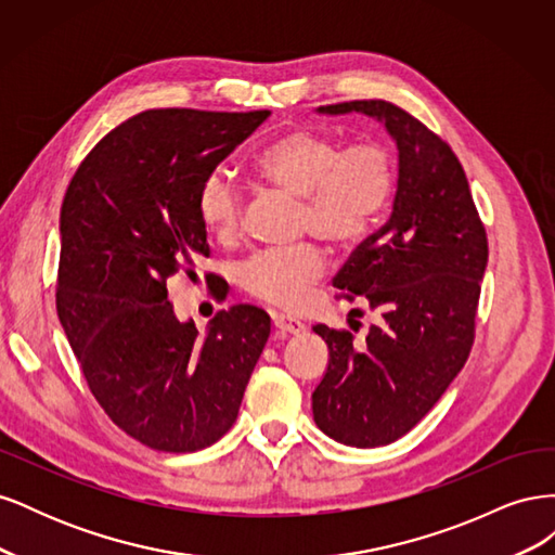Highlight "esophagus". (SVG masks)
I'll return each instance as SVG.
<instances>
[{
  "label": "esophagus",
  "mask_w": 555,
  "mask_h": 555,
  "mask_svg": "<svg viewBox=\"0 0 555 555\" xmlns=\"http://www.w3.org/2000/svg\"><path fill=\"white\" fill-rule=\"evenodd\" d=\"M273 326L280 331V333H284V335H296V333H300L304 331L306 326L298 322V319H292V317H287V314H273Z\"/></svg>",
  "instance_id": "34e87169"
}]
</instances>
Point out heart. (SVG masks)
Listing matches in <instances>:
<instances>
[{
    "label": "heart",
    "instance_id": "obj_1",
    "mask_svg": "<svg viewBox=\"0 0 555 555\" xmlns=\"http://www.w3.org/2000/svg\"><path fill=\"white\" fill-rule=\"evenodd\" d=\"M259 176L300 198L298 227L335 247L365 238L389 206L396 166L389 147L359 141L343 147L310 129L284 131L257 157ZM196 215L212 236L233 238L241 227L243 194L224 169L204 176ZM324 273V255L312 243L259 249L238 268L245 292L266 304L294 310Z\"/></svg>",
    "mask_w": 555,
    "mask_h": 555
}]
</instances>
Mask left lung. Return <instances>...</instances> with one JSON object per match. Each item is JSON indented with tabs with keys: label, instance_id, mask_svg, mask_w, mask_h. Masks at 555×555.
I'll use <instances>...</instances> for the list:
<instances>
[{
	"label": "left lung",
	"instance_id": "1",
	"mask_svg": "<svg viewBox=\"0 0 555 555\" xmlns=\"http://www.w3.org/2000/svg\"><path fill=\"white\" fill-rule=\"evenodd\" d=\"M317 111L375 117L398 147L389 222L333 278L347 300L365 298L379 324L361 345L349 331L312 326L328 345L314 424L347 447L373 449L410 433L465 365L489 243L463 166L438 133L382 99Z\"/></svg>",
	"mask_w": 555,
	"mask_h": 555
}]
</instances>
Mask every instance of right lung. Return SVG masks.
Listing matches in <instances>:
<instances>
[{"label": "right lung", "instance_id": "add662e5", "mask_svg": "<svg viewBox=\"0 0 555 555\" xmlns=\"http://www.w3.org/2000/svg\"><path fill=\"white\" fill-rule=\"evenodd\" d=\"M271 111L155 108L82 159L60 212L57 317L92 396L133 440L206 449L233 426L271 335L255 306L220 310L201 335L166 280L210 255L196 192Z\"/></svg>", "mask_w": 555, "mask_h": 555}]
</instances>
